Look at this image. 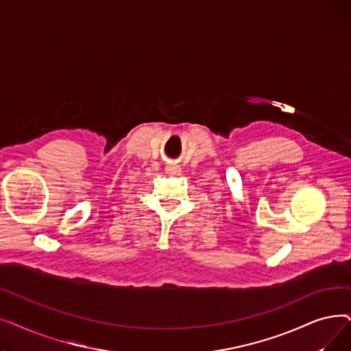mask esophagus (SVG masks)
Returning <instances> with one entry per match:
<instances>
[{
    "instance_id": "obj_1",
    "label": "esophagus",
    "mask_w": 351,
    "mask_h": 351,
    "mask_svg": "<svg viewBox=\"0 0 351 351\" xmlns=\"http://www.w3.org/2000/svg\"><path fill=\"white\" fill-rule=\"evenodd\" d=\"M166 172H168L169 175H179L182 171H180V166H178V165H168L166 166Z\"/></svg>"
}]
</instances>
